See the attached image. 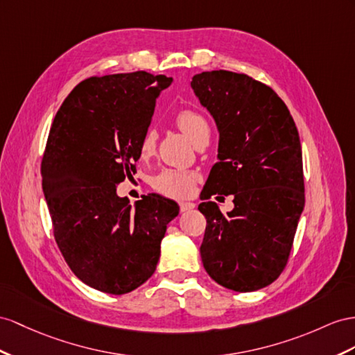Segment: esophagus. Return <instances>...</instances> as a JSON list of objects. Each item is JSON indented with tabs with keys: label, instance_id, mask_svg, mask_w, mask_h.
I'll list each match as a JSON object with an SVG mask.
<instances>
[{
	"label": "esophagus",
	"instance_id": "1",
	"mask_svg": "<svg viewBox=\"0 0 355 355\" xmlns=\"http://www.w3.org/2000/svg\"><path fill=\"white\" fill-rule=\"evenodd\" d=\"M195 208L193 202H180V211L184 213V211H190Z\"/></svg>",
	"mask_w": 355,
	"mask_h": 355
}]
</instances>
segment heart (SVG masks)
Here are the masks:
<instances>
[{
  "mask_svg": "<svg viewBox=\"0 0 355 355\" xmlns=\"http://www.w3.org/2000/svg\"><path fill=\"white\" fill-rule=\"evenodd\" d=\"M175 124L187 138L195 145L202 144L210 138V125L205 118L193 111V109H181L175 115ZM156 132L148 129L144 133L139 145V153L142 157H147L156 148ZM196 174L181 169H163L162 172L153 178V187L171 198H187L193 193L196 184Z\"/></svg>",
  "mask_w": 355,
  "mask_h": 355,
  "instance_id": "b5f03b06",
  "label": "heart"
}]
</instances>
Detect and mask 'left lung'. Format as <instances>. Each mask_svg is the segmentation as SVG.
Returning <instances> with one entry per match:
<instances>
[{"label":"left lung","mask_w":355,"mask_h":355,"mask_svg":"<svg viewBox=\"0 0 355 355\" xmlns=\"http://www.w3.org/2000/svg\"><path fill=\"white\" fill-rule=\"evenodd\" d=\"M190 85L219 130V162L198 207L207 219L202 264L219 285L250 293L280 276L293 249L304 208L298 130L284 100L248 75L202 71ZM216 193L234 195L232 212L206 201Z\"/></svg>","instance_id":"8db88e82"}]
</instances>
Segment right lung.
Listing matches in <instances>:
<instances>
[{
	"label": "right lung",
	"mask_w": 355,
	"mask_h": 355,
	"mask_svg": "<svg viewBox=\"0 0 355 355\" xmlns=\"http://www.w3.org/2000/svg\"><path fill=\"white\" fill-rule=\"evenodd\" d=\"M172 78L147 71L91 76L53 118L42 159V187L53 237L85 285L121 295L141 286L160 258L178 205L151 193L129 204L116 186L136 172L139 145L160 91Z\"/></svg>",
	"instance_id": "1"
}]
</instances>
